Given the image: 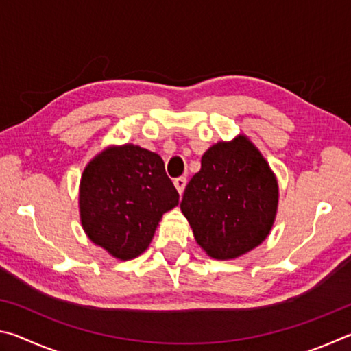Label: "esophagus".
<instances>
[{"label":"esophagus","instance_id":"34e87169","mask_svg":"<svg viewBox=\"0 0 351 351\" xmlns=\"http://www.w3.org/2000/svg\"><path fill=\"white\" fill-rule=\"evenodd\" d=\"M173 184H175V187H176L178 192H180V195H181L184 192V189H186L187 180L184 176H180V178H176V180L173 181Z\"/></svg>","mask_w":351,"mask_h":351}]
</instances>
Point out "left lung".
Masks as SVG:
<instances>
[{
    "instance_id": "1",
    "label": "left lung",
    "mask_w": 351,
    "mask_h": 351,
    "mask_svg": "<svg viewBox=\"0 0 351 351\" xmlns=\"http://www.w3.org/2000/svg\"><path fill=\"white\" fill-rule=\"evenodd\" d=\"M277 207V178L245 134L207 148L181 201L195 240L215 260L239 258L261 245Z\"/></svg>"
}]
</instances>
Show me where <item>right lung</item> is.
<instances>
[{
  "mask_svg": "<svg viewBox=\"0 0 351 351\" xmlns=\"http://www.w3.org/2000/svg\"><path fill=\"white\" fill-rule=\"evenodd\" d=\"M178 203L162 158L134 144L106 147L80 178L82 228L94 245L122 261L150 246L162 215Z\"/></svg>",
  "mask_w": 351,
  "mask_h": 351,
  "instance_id": "obj_1",
  "label": "right lung"
}]
</instances>
